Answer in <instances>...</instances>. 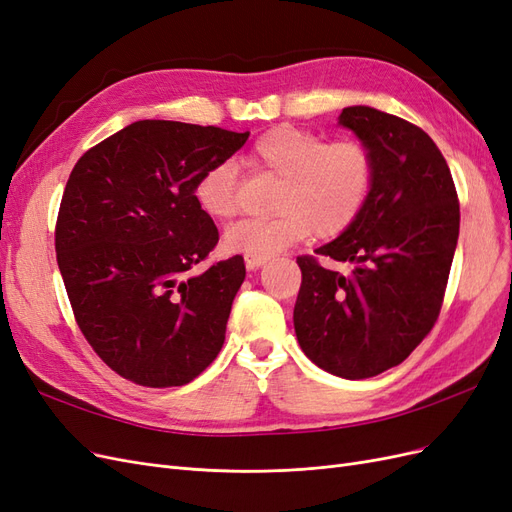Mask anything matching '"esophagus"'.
Wrapping results in <instances>:
<instances>
[{
    "instance_id": "esophagus-1",
    "label": "esophagus",
    "mask_w": 512,
    "mask_h": 512,
    "mask_svg": "<svg viewBox=\"0 0 512 512\" xmlns=\"http://www.w3.org/2000/svg\"><path fill=\"white\" fill-rule=\"evenodd\" d=\"M269 260V256H245V267L247 269H258L265 265V262Z\"/></svg>"
}]
</instances>
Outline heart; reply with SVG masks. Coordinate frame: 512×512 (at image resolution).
<instances>
[{"label":"heart","instance_id":"obj_1","mask_svg":"<svg viewBox=\"0 0 512 512\" xmlns=\"http://www.w3.org/2000/svg\"><path fill=\"white\" fill-rule=\"evenodd\" d=\"M247 164L280 177L275 218L237 222L224 235V247L245 256H271L314 232L333 239L363 213L374 185V156L354 136L327 141L294 126L262 134L247 153ZM196 203L213 220H230L239 211V168L232 160L207 166L196 181Z\"/></svg>","mask_w":512,"mask_h":512}]
</instances>
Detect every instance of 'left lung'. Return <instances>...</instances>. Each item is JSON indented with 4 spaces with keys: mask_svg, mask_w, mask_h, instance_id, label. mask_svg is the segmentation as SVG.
I'll return each mask as SVG.
<instances>
[{
    "mask_svg": "<svg viewBox=\"0 0 512 512\" xmlns=\"http://www.w3.org/2000/svg\"><path fill=\"white\" fill-rule=\"evenodd\" d=\"M339 123L374 156L363 213L316 256H297L294 331L318 367L348 380L406 361L436 324L459 237V198L438 145L414 123L348 106ZM320 257L350 261L348 276Z\"/></svg>",
    "mask_w": 512,
    "mask_h": 512,
    "instance_id": "8db88e82",
    "label": "left lung"
}]
</instances>
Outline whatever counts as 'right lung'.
I'll return each mask as SVG.
<instances>
[{"instance_id": "1", "label": "right lung", "mask_w": 512, "mask_h": 512, "mask_svg": "<svg viewBox=\"0 0 512 512\" xmlns=\"http://www.w3.org/2000/svg\"><path fill=\"white\" fill-rule=\"evenodd\" d=\"M247 136L145 119L74 164L55 224L57 265L81 333L121 378L183 386L222 350L245 265L237 254L188 273L220 241L194 188Z\"/></svg>"}]
</instances>
